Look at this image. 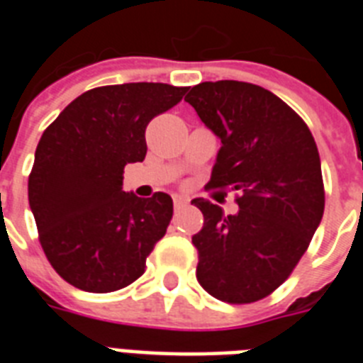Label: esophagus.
I'll use <instances>...</instances> for the list:
<instances>
[{"label":"esophagus","mask_w":363,"mask_h":363,"mask_svg":"<svg viewBox=\"0 0 363 363\" xmlns=\"http://www.w3.org/2000/svg\"><path fill=\"white\" fill-rule=\"evenodd\" d=\"M173 204H175V208H182L188 204V197H184V195H173Z\"/></svg>","instance_id":"1"}]
</instances>
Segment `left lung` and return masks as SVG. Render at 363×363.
<instances>
[{
  "label": "left lung",
  "mask_w": 363,
  "mask_h": 363,
  "mask_svg": "<svg viewBox=\"0 0 363 363\" xmlns=\"http://www.w3.org/2000/svg\"><path fill=\"white\" fill-rule=\"evenodd\" d=\"M184 100L220 138L208 186L239 191L235 216L191 201L204 217L191 238L197 281L220 301L254 303L291 276L323 217L316 143L292 107L254 84L203 82Z\"/></svg>",
  "instance_id": "obj_1"
}]
</instances>
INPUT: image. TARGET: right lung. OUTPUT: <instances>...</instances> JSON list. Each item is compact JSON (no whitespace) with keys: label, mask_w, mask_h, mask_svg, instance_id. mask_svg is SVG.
<instances>
[{"label":"right lung","mask_w":363,"mask_h":363,"mask_svg":"<svg viewBox=\"0 0 363 363\" xmlns=\"http://www.w3.org/2000/svg\"><path fill=\"white\" fill-rule=\"evenodd\" d=\"M188 87L137 82L86 91L43 131L29 175V204L52 269L80 291L104 294L131 285L164 238L173 201L122 190L124 168L146 157L153 116Z\"/></svg>","instance_id":"obj_1"}]
</instances>
